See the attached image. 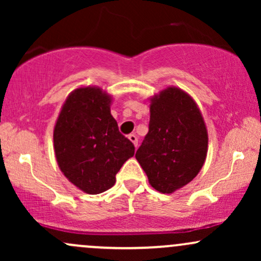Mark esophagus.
Wrapping results in <instances>:
<instances>
[{
	"instance_id": "esophagus-1",
	"label": "esophagus",
	"mask_w": 261,
	"mask_h": 261,
	"mask_svg": "<svg viewBox=\"0 0 261 261\" xmlns=\"http://www.w3.org/2000/svg\"><path fill=\"white\" fill-rule=\"evenodd\" d=\"M128 140L131 141V142L134 143L135 147H137V145H139V139H137V136L135 134H130L128 135Z\"/></svg>"
}]
</instances>
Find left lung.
I'll return each instance as SVG.
<instances>
[{
	"instance_id": "8db88e82",
	"label": "left lung",
	"mask_w": 261,
	"mask_h": 261,
	"mask_svg": "<svg viewBox=\"0 0 261 261\" xmlns=\"http://www.w3.org/2000/svg\"><path fill=\"white\" fill-rule=\"evenodd\" d=\"M207 131L190 95L169 87L152 99L148 133L136 160L149 184L170 194L193 180L207 153Z\"/></svg>"
}]
</instances>
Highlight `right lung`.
Segmentation results:
<instances>
[{"label": "right lung", "instance_id": "right-lung-1", "mask_svg": "<svg viewBox=\"0 0 261 261\" xmlns=\"http://www.w3.org/2000/svg\"><path fill=\"white\" fill-rule=\"evenodd\" d=\"M110 97L100 88L73 91L66 99L54 130V147L66 178L87 194H100L115 184V175L135 153L110 114Z\"/></svg>", "mask_w": 261, "mask_h": 261}]
</instances>
